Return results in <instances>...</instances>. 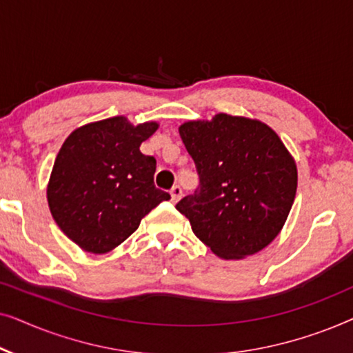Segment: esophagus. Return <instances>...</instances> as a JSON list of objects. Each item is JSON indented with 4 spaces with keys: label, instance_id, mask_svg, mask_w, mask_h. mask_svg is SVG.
Returning a JSON list of instances; mask_svg holds the SVG:
<instances>
[{
    "label": "esophagus",
    "instance_id": "34e87169",
    "mask_svg": "<svg viewBox=\"0 0 353 353\" xmlns=\"http://www.w3.org/2000/svg\"><path fill=\"white\" fill-rule=\"evenodd\" d=\"M170 196H172V202H178V201H180L181 196H183L181 188H180V186H173L172 191H170Z\"/></svg>",
    "mask_w": 353,
    "mask_h": 353
}]
</instances>
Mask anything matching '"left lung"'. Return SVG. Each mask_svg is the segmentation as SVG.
Returning <instances> with one entry per match:
<instances>
[{"label":"left lung","mask_w":353,"mask_h":353,"mask_svg":"<svg viewBox=\"0 0 353 353\" xmlns=\"http://www.w3.org/2000/svg\"><path fill=\"white\" fill-rule=\"evenodd\" d=\"M178 132L201 178V190L176 204L192 233L225 260L267 248L297 191L296 161L281 138L257 119L223 112Z\"/></svg>","instance_id":"left-lung-1"}]
</instances>
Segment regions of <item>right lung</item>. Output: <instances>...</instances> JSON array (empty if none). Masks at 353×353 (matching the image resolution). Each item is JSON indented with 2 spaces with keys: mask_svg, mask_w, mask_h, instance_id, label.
I'll return each mask as SVG.
<instances>
[{
  "mask_svg": "<svg viewBox=\"0 0 353 353\" xmlns=\"http://www.w3.org/2000/svg\"><path fill=\"white\" fill-rule=\"evenodd\" d=\"M157 128V122L133 125L117 115L65 138L48 181V205L62 233L85 252L114 250L170 199L154 186L156 159L139 151Z\"/></svg>",
  "mask_w": 353,
  "mask_h": 353,
  "instance_id": "right-lung-1",
  "label": "right lung"
}]
</instances>
